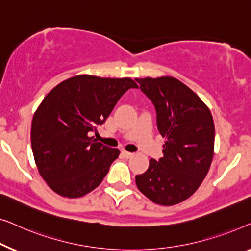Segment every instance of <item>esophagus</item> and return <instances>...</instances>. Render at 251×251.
<instances>
[{
	"label": "esophagus",
	"instance_id": "esophagus-1",
	"mask_svg": "<svg viewBox=\"0 0 251 251\" xmlns=\"http://www.w3.org/2000/svg\"><path fill=\"white\" fill-rule=\"evenodd\" d=\"M122 154H123V156H124L125 158H127V159H128V158H130V157H133V156H134V153H132V152H128V151H125V150H123V151H122Z\"/></svg>",
	"mask_w": 251,
	"mask_h": 251
}]
</instances>
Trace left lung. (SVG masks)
Masks as SVG:
<instances>
[{
    "label": "left lung",
    "instance_id": "left-lung-1",
    "mask_svg": "<svg viewBox=\"0 0 251 251\" xmlns=\"http://www.w3.org/2000/svg\"><path fill=\"white\" fill-rule=\"evenodd\" d=\"M152 102L157 127L165 137L164 157L151 159L135 176L137 188L154 203L173 206L199 188L214 156L215 126L200 98L174 77L136 79Z\"/></svg>",
    "mask_w": 251,
    "mask_h": 251
}]
</instances>
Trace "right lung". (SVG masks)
Returning <instances> with one entry per match:
<instances>
[{
	"mask_svg": "<svg viewBox=\"0 0 251 251\" xmlns=\"http://www.w3.org/2000/svg\"><path fill=\"white\" fill-rule=\"evenodd\" d=\"M129 89H137L130 78L79 75L60 83L42 101L31 123V149L38 172L55 193L82 197L108 174L119 150L91 134Z\"/></svg>",
	"mask_w": 251,
	"mask_h": 251,
	"instance_id": "1",
	"label": "right lung"
}]
</instances>
